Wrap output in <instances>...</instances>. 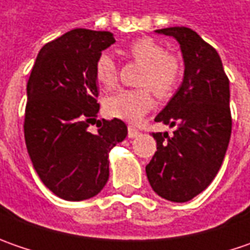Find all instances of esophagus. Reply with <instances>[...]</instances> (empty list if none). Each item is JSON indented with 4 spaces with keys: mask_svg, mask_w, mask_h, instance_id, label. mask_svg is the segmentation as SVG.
<instances>
[{
    "mask_svg": "<svg viewBox=\"0 0 250 250\" xmlns=\"http://www.w3.org/2000/svg\"><path fill=\"white\" fill-rule=\"evenodd\" d=\"M140 132L138 129H135V128H132V126L128 128V138H130V139H132V138H138Z\"/></svg>",
    "mask_w": 250,
    "mask_h": 250,
    "instance_id": "obj_1",
    "label": "esophagus"
}]
</instances>
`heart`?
I'll list each match as a JSON object with an SVG mask.
<instances>
[{
    "label": "heart",
    "mask_w": 250,
    "mask_h": 250,
    "mask_svg": "<svg viewBox=\"0 0 250 250\" xmlns=\"http://www.w3.org/2000/svg\"><path fill=\"white\" fill-rule=\"evenodd\" d=\"M128 53L132 58L143 63L140 72V89H124L110 94L104 100V110L112 118L138 124L153 108V99L150 90L161 99L168 97L175 90L181 79V65L174 55L151 37H140L128 45ZM96 81L104 87H112L118 69L112 55L107 51L97 57L94 62Z\"/></svg>",
    "instance_id": "heart-1"
}]
</instances>
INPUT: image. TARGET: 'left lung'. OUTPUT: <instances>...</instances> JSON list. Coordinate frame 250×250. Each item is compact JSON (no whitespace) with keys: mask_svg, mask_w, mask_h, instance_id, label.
Segmentation results:
<instances>
[{"mask_svg":"<svg viewBox=\"0 0 250 250\" xmlns=\"http://www.w3.org/2000/svg\"><path fill=\"white\" fill-rule=\"evenodd\" d=\"M181 47L184 81L154 118L175 126L153 133L157 151L146 166L153 190L171 202L184 203L203 192L223 164L231 138L229 81L216 50L184 26L159 29Z\"/></svg>","mask_w":250,"mask_h":250,"instance_id":"obj_1","label":"left lung"}]
</instances>
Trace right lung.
<instances>
[{
	"instance_id": "right-lung-1",
	"label": "right lung",
	"mask_w": 250,
	"mask_h": 250,
	"mask_svg": "<svg viewBox=\"0 0 250 250\" xmlns=\"http://www.w3.org/2000/svg\"><path fill=\"white\" fill-rule=\"evenodd\" d=\"M115 43L110 32L73 29L40 50L27 82L24 140L42 182L63 200L96 196L108 181L111 149L124 121L97 120L94 62ZM97 123V132L88 126Z\"/></svg>"
}]
</instances>
